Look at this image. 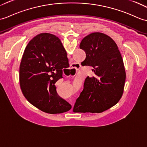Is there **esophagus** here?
<instances>
[{"mask_svg": "<svg viewBox=\"0 0 147 147\" xmlns=\"http://www.w3.org/2000/svg\"><path fill=\"white\" fill-rule=\"evenodd\" d=\"M79 64H76V63H73L72 65H71V68H69L70 71H71L72 73H76L77 70L78 69V68L80 67Z\"/></svg>", "mask_w": 147, "mask_h": 147, "instance_id": "obj_1", "label": "esophagus"}]
</instances>
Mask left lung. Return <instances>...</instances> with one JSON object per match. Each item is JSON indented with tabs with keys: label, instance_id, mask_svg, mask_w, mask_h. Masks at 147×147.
<instances>
[{
	"label": "left lung",
	"instance_id": "obj_1",
	"mask_svg": "<svg viewBox=\"0 0 147 147\" xmlns=\"http://www.w3.org/2000/svg\"><path fill=\"white\" fill-rule=\"evenodd\" d=\"M80 47L86 53L81 65L91 66L94 75L85 79L73 111L101 113L117 104L123 93L126 73L121 55L114 40L101 32L84 37Z\"/></svg>",
	"mask_w": 147,
	"mask_h": 147
}]
</instances>
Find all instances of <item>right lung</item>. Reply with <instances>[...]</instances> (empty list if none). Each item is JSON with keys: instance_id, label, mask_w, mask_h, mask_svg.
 Instances as JSON below:
<instances>
[{"instance_id": "obj_1", "label": "right lung", "mask_w": 147, "mask_h": 147, "mask_svg": "<svg viewBox=\"0 0 147 147\" xmlns=\"http://www.w3.org/2000/svg\"><path fill=\"white\" fill-rule=\"evenodd\" d=\"M69 66L66 51L60 39L41 33L29 41L19 68L20 86L29 103L50 114L62 113L71 105L57 94L55 83Z\"/></svg>"}]
</instances>
